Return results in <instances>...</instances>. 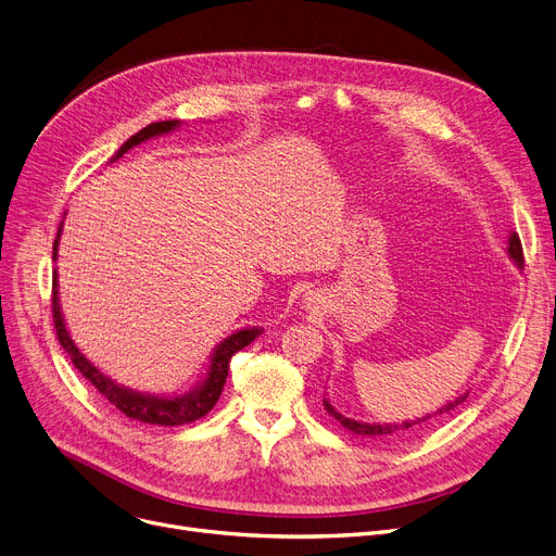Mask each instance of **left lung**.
I'll return each instance as SVG.
<instances>
[{
    "mask_svg": "<svg viewBox=\"0 0 556 556\" xmlns=\"http://www.w3.org/2000/svg\"><path fill=\"white\" fill-rule=\"evenodd\" d=\"M507 253L511 255V260L514 263L518 265V267H523V263H526V257H523V244H520V238L516 236V233H511V238H509V247H507ZM469 397V393H465L463 397H458L455 402H448L444 408H440L435 415H444V413H448V410H453L455 406H460L465 400ZM323 404H325V410H328L341 427H345L348 431H352V433H358V435H372V438H388V435H397V433H402V431H410V429H415V427H421L424 421H429L431 419V415H427V417H421V419H413V421H404V424H362V421H354V419H348V417H343L341 413H337L334 410V406L328 402V400H323Z\"/></svg>",
    "mask_w": 556,
    "mask_h": 556,
    "instance_id": "left-lung-1",
    "label": "left lung"
}]
</instances>
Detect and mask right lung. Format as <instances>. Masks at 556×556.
<instances>
[{
	"label": "right lung",
	"instance_id": "add662e5",
	"mask_svg": "<svg viewBox=\"0 0 556 556\" xmlns=\"http://www.w3.org/2000/svg\"><path fill=\"white\" fill-rule=\"evenodd\" d=\"M179 121H159V123H150L148 127H143L141 132H137L132 139L125 141L116 154V159L121 154H125L129 148L139 146L141 141L170 132L173 127H177ZM55 244L53 242V257H55ZM51 312H53V328H55V337L60 341V345L64 348L72 356V364L78 368V372L101 393L112 406H116L125 417H132L146 424H159V427H181V424H190L194 419L204 417L219 400L226 377H228V364H231V356L236 352H240L244 345H249L260 330H240L236 334L228 337L215 352L213 364L208 370L206 381L192 390L188 395L175 397V400H163V397H150L143 393H135V390L123 388L118 383H114L110 377H105L101 370H96L87 358L80 354V350L74 345V341L67 334V328L62 323V314H60V305H58V289H55V276H53V291H51Z\"/></svg>",
	"mask_w": 556,
	"mask_h": 556
}]
</instances>
